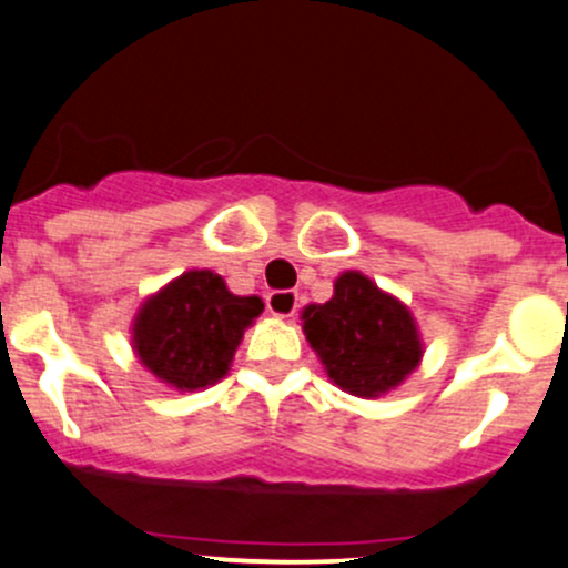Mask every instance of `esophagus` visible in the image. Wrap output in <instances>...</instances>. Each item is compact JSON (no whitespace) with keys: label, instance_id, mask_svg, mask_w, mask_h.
Here are the masks:
<instances>
[{"label":"esophagus","instance_id":"34e87169","mask_svg":"<svg viewBox=\"0 0 568 568\" xmlns=\"http://www.w3.org/2000/svg\"><path fill=\"white\" fill-rule=\"evenodd\" d=\"M265 303H267V311H271L273 316H282V320H284V316L295 314V308H297V295H295V292H290V290L267 292Z\"/></svg>","mask_w":568,"mask_h":568}]
</instances>
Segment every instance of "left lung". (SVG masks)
<instances>
[{
	"mask_svg": "<svg viewBox=\"0 0 568 568\" xmlns=\"http://www.w3.org/2000/svg\"><path fill=\"white\" fill-rule=\"evenodd\" d=\"M301 325L327 379L355 398L376 400L419 368L417 320L404 301L359 271H344L327 303H308Z\"/></svg>",
	"mask_w": 568,
	"mask_h": 568,
	"instance_id": "1",
	"label": "left lung"
}]
</instances>
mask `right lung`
<instances>
[{
	"instance_id": "add662e5",
	"label": "right lung",
	"mask_w": 568,
	"mask_h": 568,
	"mask_svg": "<svg viewBox=\"0 0 568 568\" xmlns=\"http://www.w3.org/2000/svg\"><path fill=\"white\" fill-rule=\"evenodd\" d=\"M265 303L233 295L213 271H186L140 303L132 320V352L151 376L179 393L224 379L243 333Z\"/></svg>"
}]
</instances>
